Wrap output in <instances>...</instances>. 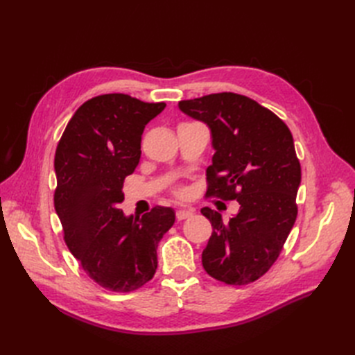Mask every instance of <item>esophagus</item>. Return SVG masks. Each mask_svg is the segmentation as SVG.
<instances>
[{
	"label": "esophagus",
	"mask_w": 355,
	"mask_h": 355,
	"mask_svg": "<svg viewBox=\"0 0 355 355\" xmlns=\"http://www.w3.org/2000/svg\"><path fill=\"white\" fill-rule=\"evenodd\" d=\"M192 216V210H187V209H180V210H178L176 211V219L178 220H185V219H188V218H191Z\"/></svg>",
	"instance_id": "obj_1"
}]
</instances>
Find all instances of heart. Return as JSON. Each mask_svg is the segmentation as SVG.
I'll use <instances>...</instances> for the list:
<instances>
[{
  "label": "heart",
  "instance_id": "1",
  "mask_svg": "<svg viewBox=\"0 0 355 355\" xmlns=\"http://www.w3.org/2000/svg\"><path fill=\"white\" fill-rule=\"evenodd\" d=\"M179 194H184V191H180V192H179Z\"/></svg>",
  "mask_w": 355,
  "mask_h": 355
}]
</instances>
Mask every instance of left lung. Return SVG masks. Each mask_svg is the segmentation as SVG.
Returning a JSON list of instances; mask_svg holds the SVG:
<instances>
[{
    "label": "left lung",
    "instance_id": "left-lung-1",
    "mask_svg": "<svg viewBox=\"0 0 355 355\" xmlns=\"http://www.w3.org/2000/svg\"><path fill=\"white\" fill-rule=\"evenodd\" d=\"M179 110L210 128L207 196L240 204L228 222L201 209L213 227L204 270L227 284H249L277 261L296 220L300 164L293 136L274 112L237 93L182 101Z\"/></svg>",
    "mask_w": 355,
    "mask_h": 355
}]
</instances>
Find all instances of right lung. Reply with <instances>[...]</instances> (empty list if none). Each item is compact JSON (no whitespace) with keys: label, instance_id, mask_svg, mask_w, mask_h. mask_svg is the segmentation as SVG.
Returning a JSON list of instances; mask_svg holds the SVG:
<instances>
[{"label":"right lung","instance_id":"obj_1","mask_svg":"<svg viewBox=\"0 0 355 355\" xmlns=\"http://www.w3.org/2000/svg\"><path fill=\"white\" fill-rule=\"evenodd\" d=\"M166 108L128 94H102L83 103L56 149L55 209L68 249L93 282L133 292L154 277L157 247L173 227L175 210L157 206L125 216L124 179L141 159L145 125Z\"/></svg>","mask_w":355,"mask_h":355}]
</instances>
